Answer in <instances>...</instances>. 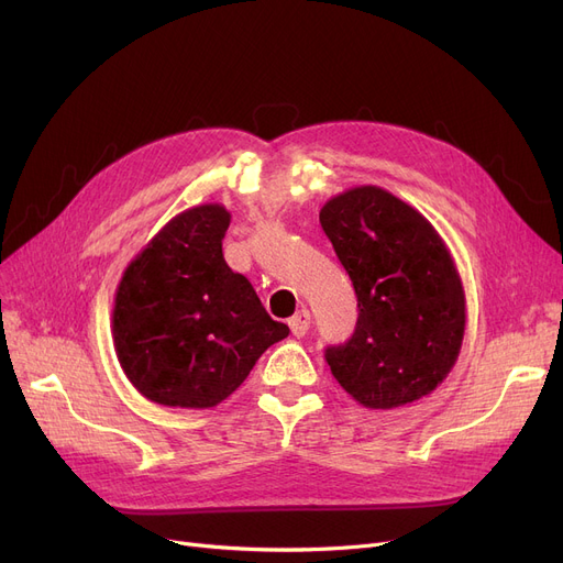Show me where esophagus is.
I'll use <instances>...</instances> for the list:
<instances>
[{
    "label": "esophagus",
    "instance_id": "34e87169",
    "mask_svg": "<svg viewBox=\"0 0 563 563\" xmlns=\"http://www.w3.org/2000/svg\"><path fill=\"white\" fill-rule=\"evenodd\" d=\"M289 329H291V333L297 335V338H303L308 333V329H310V312L301 310V312L294 314L289 319Z\"/></svg>",
    "mask_w": 563,
    "mask_h": 563
}]
</instances>
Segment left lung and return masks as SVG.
Returning a JSON list of instances; mask_svg holds the SVG:
<instances>
[{
    "label": "left lung",
    "instance_id": "left-lung-1",
    "mask_svg": "<svg viewBox=\"0 0 563 563\" xmlns=\"http://www.w3.org/2000/svg\"><path fill=\"white\" fill-rule=\"evenodd\" d=\"M358 297L351 340L327 349L340 386L390 410L431 395L452 372L465 333V291L438 230L380 187H353L321 207Z\"/></svg>",
    "mask_w": 563,
    "mask_h": 563
}]
</instances>
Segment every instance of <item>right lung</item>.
<instances>
[{
    "mask_svg": "<svg viewBox=\"0 0 563 563\" xmlns=\"http://www.w3.org/2000/svg\"><path fill=\"white\" fill-rule=\"evenodd\" d=\"M230 212L219 202L173 217L128 264L111 335L132 386L170 408H212L242 386L289 329L223 260Z\"/></svg>",
    "mask_w": 563,
    "mask_h": 563,
    "instance_id": "right-lung-1",
    "label": "right lung"
}]
</instances>
